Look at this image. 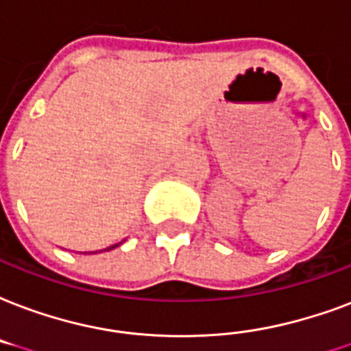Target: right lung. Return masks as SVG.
<instances>
[{
    "instance_id": "obj_1",
    "label": "right lung",
    "mask_w": 351,
    "mask_h": 351,
    "mask_svg": "<svg viewBox=\"0 0 351 351\" xmlns=\"http://www.w3.org/2000/svg\"><path fill=\"white\" fill-rule=\"evenodd\" d=\"M113 247H117V245H111V247H108V249H104V251H111V249H113Z\"/></svg>"
}]
</instances>
